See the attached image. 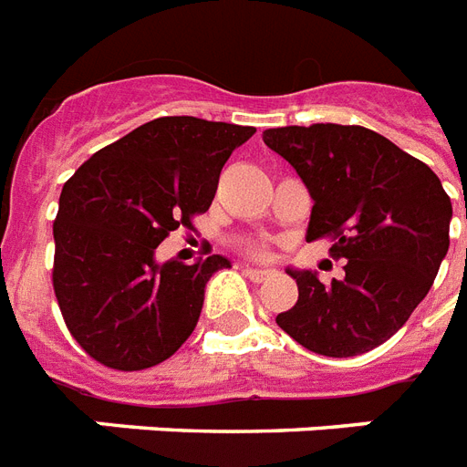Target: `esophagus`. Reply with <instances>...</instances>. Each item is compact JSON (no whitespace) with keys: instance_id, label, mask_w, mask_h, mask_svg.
I'll return each mask as SVG.
<instances>
[{"instance_id":"1","label":"esophagus","mask_w":467,"mask_h":467,"mask_svg":"<svg viewBox=\"0 0 467 467\" xmlns=\"http://www.w3.org/2000/svg\"><path fill=\"white\" fill-rule=\"evenodd\" d=\"M244 276L249 278V281H254V284H262V281H266V278L271 276V271L266 269H252V266H244Z\"/></svg>"}]
</instances>
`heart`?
<instances>
[{"instance_id": "obj_1", "label": "heart", "mask_w": 467, "mask_h": 467, "mask_svg": "<svg viewBox=\"0 0 467 467\" xmlns=\"http://www.w3.org/2000/svg\"><path fill=\"white\" fill-rule=\"evenodd\" d=\"M254 252H256V254H259V256H266V249H264V247H256Z\"/></svg>"}]
</instances>
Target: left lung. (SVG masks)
<instances>
[{
  "label": "left lung",
  "mask_w": 467,
  "mask_h": 467,
  "mask_svg": "<svg viewBox=\"0 0 467 467\" xmlns=\"http://www.w3.org/2000/svg\"><path fill=\"white\" fill-rule=\"evenodd\" d=\"M262 138L315 201L307 240L329 237V254L347 259L344 278L327 285L312 271L288 269L298 300L278 327L332 358L380 347L427 298L449 252V193L424 161L368 128L285 126Z\"/></svg>",
  "instance_id": "left-lung-1"
}]
</instances>
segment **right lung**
Returning a JSON list of instances; mask_svg holds the SVG:
<instances>
[{"mask_svg":"<svg viewBox=\"0 0 467 467\" xmlns=\"http://www.w3.org/2000/svg\"><path fill=\"white\" fill-rule=\"evenodd\" d=\"M256 130L164 116L106 145L69 176L53 223V288L77 344L116 370L167 361L189 339L225 256L155 262L176 227L211 208L233 150Z\"/></svg>","mask_w":467,"mask_h":467,"instance_id":"add662e5","label":"right lung"}]
</instances>
